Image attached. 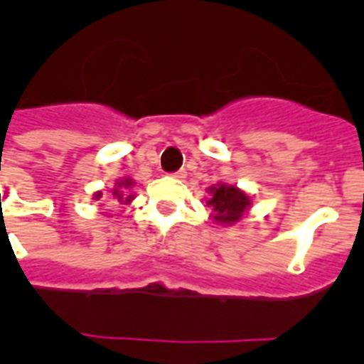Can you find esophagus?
<instances>
[{
    "label": "esophagus",
    "instance_id": "1",
    "mask_svg": "<svg viewBox=\"0 0 364 364\" xmlns=\"http://www.w3.org/2000/svg\"><path fill=\"white\" fill-rule=\"evenodd\" d=\"M171 176H173V178H176V180H184L186 178V171H184V169H180V171L171 173Z\"/></svg>",
    "mask_w": 364,
    "mask_h": 364
}]
</instances>
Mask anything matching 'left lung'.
Masks as SVG:
<instances>
[{
    "label": "left lung",
    "mask_w": 364,
    "mask_h": 364,
    "mask_svg": "<svg viewBox=\"0 0 364 364\" xmlns=\"http://www.w3.org/2000/svg\"><path fill=\"white\" fill-rule=\"evenodd\" d=\"M210 200L205 204L211 208V218L222 226H231L235 222L242 220L244 215L252 208V197L235 184L218 182L208 189Z\"/></svg>",
    "instance_id": "8db88e82"
}]
</instances>
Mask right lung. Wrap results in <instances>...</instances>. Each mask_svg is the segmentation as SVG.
I'll use <instances>...</instances> for the list:
<instances>
[{
  "mask_svg": "<svg viewBox=\"0 0 364 364\" xmlns=\"http://www.w3.org/2000/svg\"><path fill=\"white\" fill-rule=\"evenodd\" d=\"M134 184H136V182H134L133 178H129V176L118 178L117 184H114V188L111 189L112 200L118 202V204H125V205L131 204V202L134 200V191H133ZM102 195H104V193L96 191L95 195H92V198H95V200H100V198H102Z\"/></svg>",
  "mask_w": 364,
  "mask_h": 364,
  "instance_id": "right-lung-1",
  "label": "right lung"
}]
</instances>
